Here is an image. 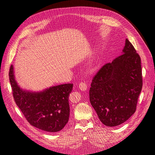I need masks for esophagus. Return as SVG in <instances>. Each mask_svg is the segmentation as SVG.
<instances>
[{"label":"esophagus","instance_id":"1","mask_svg":"<svg viewBox=\"0 0 155 155\" xmlns=\"http://www.w3.org/2000/svg\"><path fill=\"white\" fill-rule=\"evenodd\" d=\"M79 88L81 91H85L87 89V85L85 83L81 82V83H79Z\"/></svg>","mask_w":155,"mask_h":155}]
</instances>
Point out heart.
<instances>
[{
    "label": "heart",
    "mask_w": 155,
    "mask_h": 155,
    "mask_svg": "<svg viewBox=\"0 0 155 155\" xmlns=\"http://www.w3.org/2000/svg\"><path fill=\"white\" fill-rule=\"evenodd\" d=\"M92 63H91L90 64H89V67H88V68H89V69H91V67H92Z\"/></svg>",
    "instance_id": "b5f03b06"
}]
</instances>
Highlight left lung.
Instances as JSON below:
<instances>
[{
    "mask_svg": "<svg viewBox=\"0 0 155 155\" xmlns=\"http://www.w3.org/2000/svg\"><path fill=\"white\" fill-rule=\"evenodd\" d=\"M142 88L141 59L126 39L121 55L94 77L89 99L102 124L115 127L134 113Z\"/></svg>",
    "mask_w": 155,
    "mask_h": 155,
    "instance_id": "left-lung-1",
    "label": "left lung"
}]
</instances>
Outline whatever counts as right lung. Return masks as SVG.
Listing matches in <instances>:
<instances>
[{"label":"right lung","mask_w":155,"mask_h":155,"mask_svg":"<svg viewBox=\"0 0 155 155\" xmlns=\"http://www.w3.org/2000/svg\"><path fill=\"white\" fill-rule=\"evenodd\" d=\"M9 77L16 104L32 126L49 133L58 132L63 129L69 118L68 96L73 84H63L33 92L18 85L13 65L10 67Z\"/></svg>","instance_id":"right-lung-1"}]
</instances>
